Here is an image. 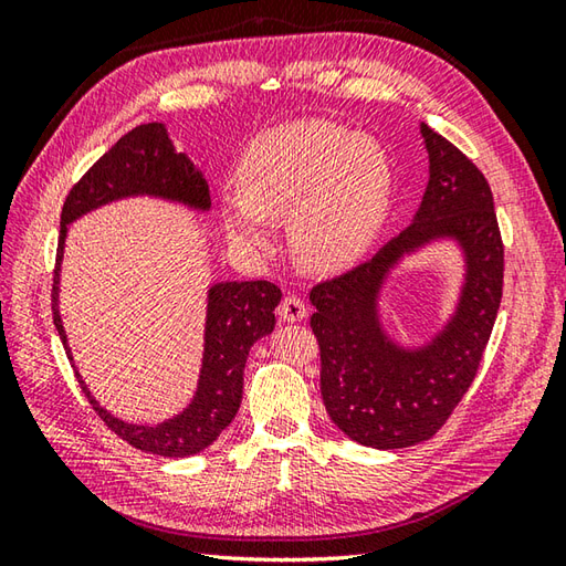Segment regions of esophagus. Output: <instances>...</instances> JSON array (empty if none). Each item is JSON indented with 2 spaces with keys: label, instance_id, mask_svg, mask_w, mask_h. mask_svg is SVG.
<instances>
[{
  "label": "esophagus",
  "instance_id": "obj_1",
  "mask_svg": "<svg viewBox=\"0 0 566 566\" xmlns=\"http://www.w3.org/2000/svg\"><path fill=\"white\" fill-rule=\"evenodd\" d=\"M276 314H280V318L286 321V323L304 321L306 318V304L298 296H284L280 308H276Z\"/></svg>",
  "mask_w": 566,
  "mask_h": 566
}]
</instances>
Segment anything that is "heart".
Instances as JSON below:
<instances>
[{"mask_svg": "<svg viewBox=\"0 0 566 566\" xmlns=\"http://www.w3.org/2000/svg\"><path fill=\"white\" fill-rule=\"evenodd\" d=\"M238 191L219 213L235 245H272V221L286 219L296 262L308 272H343L375 245L389 216L394 172L379 140L321 118L272 128L235 167Z\"/></svg>", "mask_w": 566, "mask_h": 566, "instance_id": "obj_1", "label": "heart"}]
</instances>
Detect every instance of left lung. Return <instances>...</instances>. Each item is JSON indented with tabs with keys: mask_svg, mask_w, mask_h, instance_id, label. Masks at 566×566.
<instances>
[{
	"mask_svg": "<svg viewBox=\"0 0 566 566\" xmlns=\"http://www.w3.org/2000/svg\"><path fill=\"white\" fill-rule=\"evenodd\" d=\"M420 138L428 187L406 231L308 294L326 411L347 438L377 450L411 448L442 428L476 375L501 304L503 243L486 179L428 124ZM436 244L458 250L461 284L441 326L408 344L388 331L380 302L392 272Z\"/></svg>",
	"mask_w": 566,
	"mask_h": 566,
	"instance_id": "left-lung-1",
	"label": "left lung"
}]
</instances>
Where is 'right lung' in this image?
Masks as SVG:
<instances>
[{
    "instance_id": "add662e5",
    "label": "right lung",
    "mask_w": 566,
    "mask_h": 566,
    "mask_svg": "<svg viewBox=\"0 0 566 566\" xmlns=\"http://www.w3.org/2000/svg\"><path fill=\"white\" fill-rule=\"evenodd\" d=\"M150 197L197 213L211 211L209 185L201 167L185 153H177L175 140L165 124H140L128 130L116 146L104 153L90 167L80 182L70 189L63 213H60L57 260L53 280V321L65 353L75 367L67 333L60 318V272L67 226L90 211L109 207L122 199ZM282 302V292L270 282H211L207 290V318H203V353L195 396L182 411L160 420V423H130L114 416L94 399L87 381L80 379L94 411L118 438L134 448L163 454L189 457L221 436L235 418L243 399V369L250 347L274 331V308Z\"/></svg>"
}]
</instances>
